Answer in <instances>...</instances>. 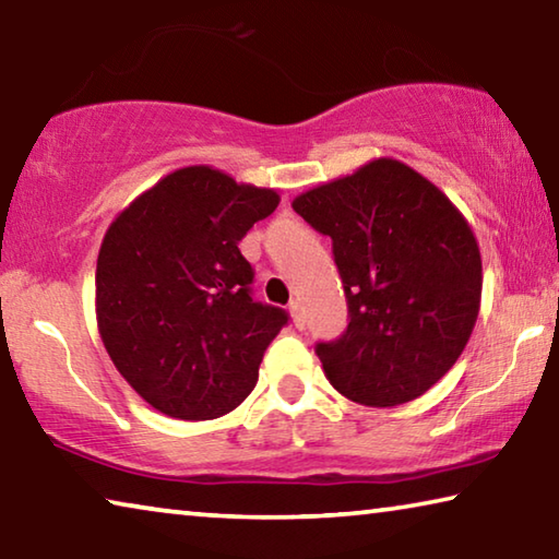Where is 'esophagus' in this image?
<instances>
[{
  "label": "esophagus",
  "mask_w": 559,
  "mask_h": 559,
  "mask_svg": "<svg viewBox=\"0 0 559 559\" xmlns=\"http://www.w3.org/2000/svg\"><path fill=\"white\" fill-rule=\"evenodd\" d=\"M288 310H290V316H293V325H296V328H306V316H302L300 302H298V300H290Z\"/></svg>",
  "instance_id": "obj_1"
}]
</instances>
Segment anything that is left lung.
<instances>
[{"label":"left lung","mask_w":559,"mask_h":559,"mask_svg":"<svg viewBox=\"0 0 559 559\" xmlns=\"http://www.w3.org/2000/svg\"><path fill=\"white\" fill-rule=\"evenodd\" d=\"M333 239L347 330L316 353L335 390L365 406H396L431 390L466 347L480 308V251L447 194L400 159L293 200Z\"/></svg>","instance_id":"1"}]
</instances>
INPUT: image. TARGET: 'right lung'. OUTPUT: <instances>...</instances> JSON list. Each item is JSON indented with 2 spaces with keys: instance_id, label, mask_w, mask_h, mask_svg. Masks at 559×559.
I'll list each match as a JSON object with an SVG mask.
<instances>
[{
  "instance_id": "add662e5",
  "label": "right lung",
  "mask_w": 559,
  "mask_h": 559,
  "mask_svg": "<svg viewBox=\"0 0 559 559\" xmlns=\"http://www.w3.org/2000/svg\"><path fill=\"white\" fill-rule=\"evenodd\" d=\"M278 202L273 189L194 165L159 179L108 226L96 269L98 333L157 412L216 419L257 386L288 313L253 300L239 241Z\"/></svg>"
}]
</instances>
